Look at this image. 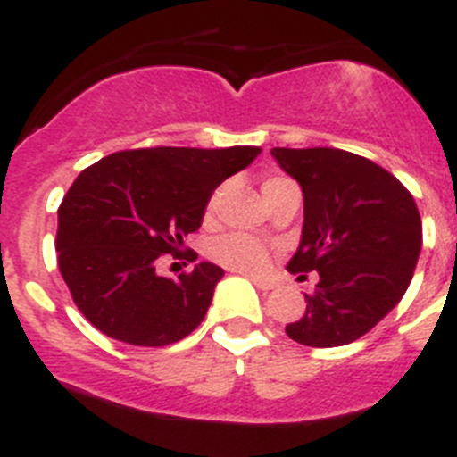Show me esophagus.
Listing matches in <instances>:
<instances>
[{"label": "esophagus", "mask_w": 457, "mask_h": 457, "mask_svg": "<svg viewBox=\"0 0 457 457\" xmlns=\"http://www.w3.org/2000/svg\"><path fill=\"white\" fill-rule=\"evenodd\" d=\"M251 282L255 284L260 291H270V288H275V282L269 278H257V275H251Z\"/></svg>", "instance_id": "1"}]
</instances>
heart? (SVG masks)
<instances>
[{
    "label": "heart",
    "mask_w": 457,
    "mask_h": 457,
    "mask_svg": "<svg viewBox=\"0 0 457 457\" xmlns=\"http://www.w3.org/2000/svg\"><path fill=\"white\" fill-rule=\"evenodd\" d=\"M284 179L287 178H278V175L266 178L264 184H262V191H270ZM215 202H218V195L209 202V213L215 209ZM209 257L230 270H237V273H262L269 266L270 248L262 244L260 239L251 237V235L224 233L211 239Z\"/></svg>",
    "instance_id": "1"
}]
</instances>
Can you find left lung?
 Returning a JSON list of instances; mask_svg holds the SVG:
<instances>
[{
  "mask_svg": "<svg viewBox=\"0 0 457 457\" xmlns=\"http://www.w3.org/2000/svg\"><path fill=\"white\" fill-rule=\"evenodd\" d=\"M270 155L304 195V227L288 273L320 275L287 336L315 349L355 342L402 300L413 278L422 248L413 195L376 162L340 148H273Z\"/></svg>",
  "mask_w": 457,
  "mask_h": 457,
  "instance_id": "8db88e82",
  "label": "left lung"
}]
</instances>
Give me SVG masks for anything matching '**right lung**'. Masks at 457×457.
Returning a JSON list of instances; mask_svg holds the SVG:
<instances>
[{
    "instance_id": "obj_1",
    "label": "right lung",
    "mask_w": 457,
    "mask_h": 457,
    "mask_svg": "<svg viewBox=\"0 0 457 457\" xmlns=\"http://www.w3.org/2000/svg\"><path fill=\"white\" fill-rule=\"evenodd\" d=\"M257 146L135 148L81 170L57 211V264L77 309L104 336L166 346L195 331L224 270L200 262L178 279L160 257L182 255L188 233L224 179L246 169ZM188 262L197 253L188 248Z\"/></svg>"
}]
</instances>
